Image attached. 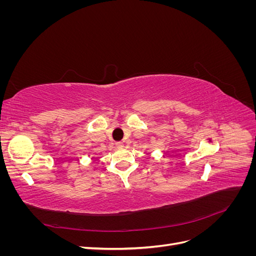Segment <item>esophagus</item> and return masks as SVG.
<instances>
[{
  "instance_id": "obj_1",
  "label": "esophagus",
  "mask_w": 256,
  "mask_h": 256,
  "mask_svg": "<svg viewBox=\"0 0 256 256\" xmlns=\"http://www.w3.org/2000/svg\"><path fill=\"white\" fill-rule=\"evenodd\" d=\"M116 147H118V148H122V147H124V143L120 141V142H116Z\"/></svg>"
}]
</instances>
